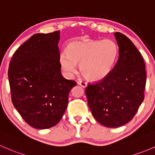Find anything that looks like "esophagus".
Returning <instances> with one entry per match:
<instances>
[{
	"instance_id": "esophagus-1",
	"label": "esophagus",
	"mask_w": 155,
	"mask_h": 155,
	"mask_svg": "<svg viewBox=\"0 0 155 155\" xmlns=\"http://www.w3.org/2000/svg\"><path fill=\"white\" fill-rule=\"evenodd\" d=\"M79 85L82 86V87H86L87 86V83H86L85 82H83V81H80V82H79Z\"/></svg>"
}]
</instances>
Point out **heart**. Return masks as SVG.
Masks as SVG:
<instances>
[{"mask_svg": "<svg viewBox=\"0 0 155 155\" xmlns=\"http://www.w3.org/2000/svg\"><path fill=\"white\" fill-rule=\"evenodd\" d=\"M118 53V46L110 39L75 41L68 45L67 52L60 54L59 62L68 76L76 73V63H79L83 76L93 82H100L111 73Z\"/></svg>", "mask_w": 155, "mask_h": 155, "instance_id": "obj_1", "label": "heart"}]
</instances>
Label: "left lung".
<instances>
[{
    "instance_id": "left-lung-1",
    "label": "left lung",
    "mask_w": 155,
    "mask_h": 155,
    "mask_svg": "<svg viewBox=\"0 0 155 155\" xmlns=\"http://www.w3.org/2000/svg\"><path fill=\"white\" fill-rule=\"evenodd\" d=\"M119 48L111 73L85 90L93 116L101 125L117 128L132 120L144 99L146 73L140 53L128 37L115 32Z\"/></svg>"
}]
</instances>
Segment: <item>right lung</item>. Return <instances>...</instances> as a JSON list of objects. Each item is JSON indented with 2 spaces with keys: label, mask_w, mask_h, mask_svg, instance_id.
<instances>
[{
  "label": "right lung",
  "mask_w": 155,
  "mask_h": 155,
  "mask_svg": "<svg viewBox=\"0 0 155 155\" xmlns=\"http://www.w3.org/2000/svg\"><path fill=\"white\" fill-rule=\"evenodd\" d=\"M60 31L37 33L19 47L9 63L8 77L13 105L26 123L37 129L55 126L76 85L61 73Z\"/></svg>",
  "instance_id": "obj_1"
}]
</instances>
